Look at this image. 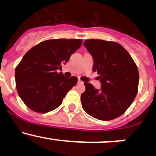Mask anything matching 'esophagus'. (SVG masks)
Instances as JSON below:
<instances>
[{"mask_svg": "<svg viewBox=\"0 0 156 156\" xmlns=\"http://www.w3.org/2000/svg\"><path fill=\"white\" fill-rule=\"evenodd\" d=\"M78 83H79V84H83V83H84V82H83L82 81H81V80H80V79H78Z\"/></svg>", "mask_w": 156, "mask_h": 156, "instance_id": "1", "label": "esophagus"}]
</instances>
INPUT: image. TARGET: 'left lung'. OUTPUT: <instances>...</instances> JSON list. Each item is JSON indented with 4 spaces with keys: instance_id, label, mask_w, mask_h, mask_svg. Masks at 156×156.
Returning a JSON list of instances; mask_svg holds the SVG:
<instances>
[{
    "instance_id": "left-lung-1",
    "label": "left lung",
    "mask_w": 156,
    "mask_h": 156,
    "mask_svg": "<svg viewBox=\"0 0 156 156\" xmlns=\"http://www.w3.org/2000/svg\"><path fill=\"white\" fill-rule=\"evenodd\" d=\"M84 45L92 55L93 71L100 75L102 87L98 90L90 83H84L82 108L99 120H112L126 111L136 96L137 67L128 52L116 42L89 39Z\"/></svg>"
}]
</instances>
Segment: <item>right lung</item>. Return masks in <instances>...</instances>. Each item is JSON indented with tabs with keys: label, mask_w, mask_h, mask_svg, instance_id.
Returning a JSON list of instances; mask_svg holds the SVG:
<instances>
[{
	"label": "right lung",
	"mask_w": 156,
	"mask_h": 156,
	"mask_svg": "<svg viewBox=\"0 0 156 156\" xmlns=\"http://www.w3.org/2000/svg\"><path fill=\"white\" fill-rule=\"evenodd\" d=\"M82 44L81 39H50L39 43L24 55L15 70L19 96L30 109L38 113L52 111L62 104L78 78H66L62 64Z\"/></svg>",
	"instance_id": "right-lung-1"
}]
</instances>
